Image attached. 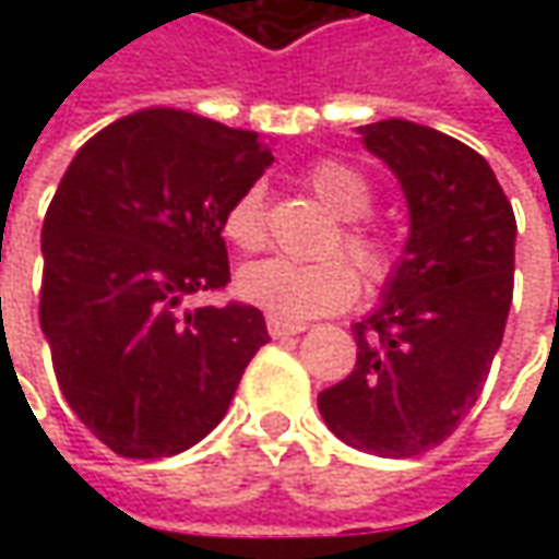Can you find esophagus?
<instances>
[{
  "instance_id": "obj_1",
  "label": "esophagus",
  "mask_w": 559,
  "mask_h": 559,
  "mask_svg": "<svg viewBox=\"0 0 559 559\" xmlns=\"http://www.w3.org/2000/svg\"><path fill=\"white\" fill-rule=\"evenodd\" d=\"M305 330L301 323H289V320H280V317H267V333L273 338H289V335H298Z\"/></svg>"
}]
</instances>
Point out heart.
<instances>
[{"mask_svg":"<svg viewBox=\"0 0 559 559\" xmlns=\"http://www.w3.org/2000/svg\"><path fill=\"white\" fill-rule=\"evenodd\" d=\"M308 186L313 195L333 211L335 217L352 221L342 229V239H335V248H345V254L355 261L367 280H385L392 270V248L389 242L370 229L357 224L373 204V189L367 177L338 158H320L308 167ZM224 236L242 251H258L267 239L264 226V195L258 186L239 192L224 214ZM236 292L239 298L261 308L270 317L280 320H311L320 313H333L348 308L360 292L357 270L345 258H326V261H289V258H264L246 264L236 276Z\"/></svg>","mask_w":559,"mask_h":559,"instance_id":"1","label":"heart"}]
</instances>
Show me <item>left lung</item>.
<instances>
[{"label":"left lung","instance_id":"left-lung-1","mask_svg":"<svg viewBox=\"0 0 559 559\" xmlns=\"http://www.w3.org/2000/svg\"><path fill=\"white\" fill-rule=\"evenodd\" d=\"M404 189L411 236L382 301L352 326L357 364L317 395L345 444L417 457L483 392L513 301L516 217L479 152L414 120L357 127Z\"/></svg>","mask_w":559,"mask_h":559}]
</instances>
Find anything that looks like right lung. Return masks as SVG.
I'll return each instance as SVG.
<instances>
[{"label":"right lung","mask_w":559,"mask_h":559,"mask_svg":"<svg viewBox=\"0 0 559 559\" xmlns=\"http://www.w3.org/2000/svg\"><path fill=\"white\" fill-rule=\"evenodd\" d=\"M270 162L251 130L145 108L64 170L43 221L39 326L71 411L120 457L202 441L270 342L251 305L183 311L229 283L221 224Z\"/></svg>","instance_id":"right-lung-1"}]
</instances>
